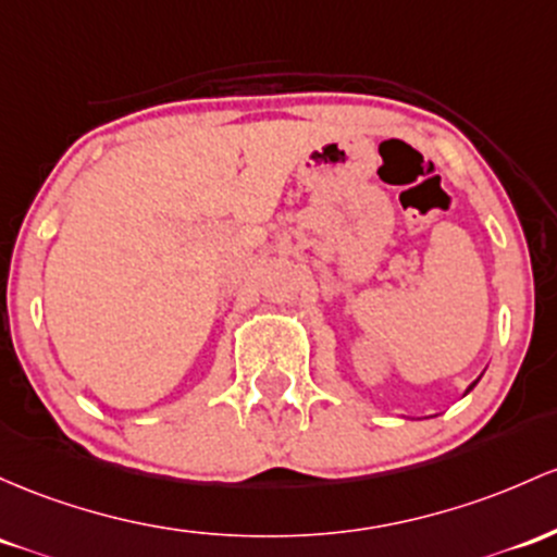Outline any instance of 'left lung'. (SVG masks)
Masks as SVG:
<instances>
[{
    "label": "left lung",
    "instance_id": "1",
    "mask_svg": "<svg viewBox=\"0 0 557 557\" xmlns=\"http://www.w3.org/2000/svg\"><path fill=\"white\" fill-rule=\"evenodd\" d=\"M475 383H479V381H473V383H470V386H468V391H470V388H473V386H475ZM468 391H466V394H468Z\"/></svg>",
    "mask_w": 557,
    "mask_h": 557
}]
</instances>
